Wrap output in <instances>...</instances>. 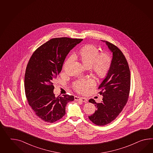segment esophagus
I'll use <instances>...</instances> for the list:
<instances>
[{
  "instance_id": "esophagus-1",
  "label": "esophagus",
  "mask_w": 153,
  "mask_h": 153,
  "mask_svg": "<svg viewBox=\"0 0 153 153\" xmlns=\"http://www.w3.org/2000/svg\"><path fill=\"white\" fill-rule=\"evenodd\" d=\"M75 100L76 101H79L83 102H86L87 101V99L86 98H83V97H77V96H75Z\"/></svg>"
}]
</instances>
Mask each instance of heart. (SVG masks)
<instances>
[{
    "mask_svg": "<svg viewBox=\"0 0 153 153\" xmlns=\"http://www.w3.org/2000/svg\"><path fill=\"white\" fill-rule=\"evenodd\" d=\"M82 63L85 67H91L94 74L100 78H103L108 74L111 65L110 57L102 53L96 47L93 45H87L82 48L79 52ZM73 58L71 56L65 64L70 61ZM94 84L92 79H81L76 82L74 87L78 92H83Z\"/></svg>",
    "mask_w": 153,
    "mask_h": 153,
    "instance_id": "obj_1",
    "label": "heart"
}]
</instances>
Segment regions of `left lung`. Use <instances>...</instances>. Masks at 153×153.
Returning <instances> with one entry per match:
<instances>
[{"label":"left lung","mask_w":153,"mask_h":153,"mask_svg":"<svg viewBox=\"0 0 153 153\" xmlns=\"http://www.w3.org/2000/svg\"><path fill=\"white\" fill-rule=\"evenodd\" d=\"M104 42L112 52L111 65L108 74L98 88L103 96L102 101L96 103L93 99L89 102L95 104L97 110L88 118L97 126H104L116 119L127 103L131 87V74L127 60L115 45Z\"/></svg>","instance_id":"obj_1"}]
</instances>
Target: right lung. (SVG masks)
I'll return each mask as SVG.
<instances>
[{
    "label": "right lung",
    "mask_w": 153,
    "mask_h": 153,
    "mask_svg": "<svg viewBox=\"0 0 153 153\" xmlns=\"http://www.w3.org/2000/svg\"><path fill=\"white\" fill-rule=\"evenodd\" d=\"M83 40L54 38L33 53L26 67L24 87L29 104L42 120L53 123L65 116L67 103L74 100L68 94L56 97L53 81L60 74L67 54Z\"/></svg>",
    "instance_id": "1"
}]
</instances>
